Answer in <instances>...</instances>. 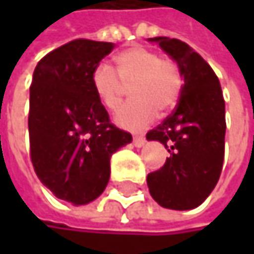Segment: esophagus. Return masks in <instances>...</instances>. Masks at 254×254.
<instances>
[{
  "instance_id": "1",
  "label": "esophagus",
  "mask_w": 254,
  "mask_h": 254,
  "mask_svg": "<svg viewBox=\"0 0 254 254\" xmlns=\"http://www.w3.org/2000/svg\"><path fill=\"white\" fill-rule=\"evenodd\" d=\"M132 142H133L135 147H142L145 144V138H142V136H133Z\"/></svg>"
}]
</instances>
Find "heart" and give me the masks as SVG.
Instances as JSON below:
<instances>
[{"instance_id":"1","label":"heart","mask_w":254,"mask_h":254,"mask_svg":"<svg viewBox=\"0 0 254 254\" xmlns=\"http://www.w3.org/2000/svg\"><path fill=\"white\" fill-rule=\"evenodd\" d=\"M115 69L107 63H100L91 75L92 89L100 103L115 110L119 107L124 83L129 85L132 97L115 115V122L127 130L147 127L157 115L169 112L182 91V73L177 62L160 57L156 51L135 45L115 56Z\"/></svg>"}]
</instances>
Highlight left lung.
<instances>
[{
	"instance_id": "1",
	"label": "left lung",
	"mask_w": 254,
	"mask_h": 254,
	"mask_svg": "<svg viewBox=\"0 0 254 254\" xmlns=\"http://www.w3.org/2000/svg\"><path fill=\"white\" fill-rule=\"evenodd\" d=\"M169 54L184 77L175 110L147 133L162 142L169 157L147 175L151 197L166 209L200 206L216 187L225 153V101L219 79L188 44L166 36L150 38Z\"/></svg>"
}]
</instances>
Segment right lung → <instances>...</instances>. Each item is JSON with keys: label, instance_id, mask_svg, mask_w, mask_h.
<instances>
[{"label": "right lung", "instance_id": "1", "mask_svg": "<svg viewBox=\"0 0 254 254\" xmlns=\"http://www.w3.org/2000/svg\"><path fill=\"white\" fill-rule=\"evenodd\" d=\"M115 44L75 39L39 60L29 98L30 160L60 200L86 204L106 190L110 157L132 135L110 124L91 75Z\"/></svg>", "mask_w": 254, "mask_h": 254}]
</instances>
